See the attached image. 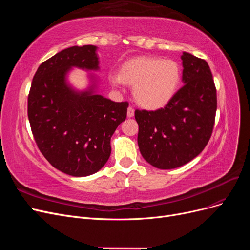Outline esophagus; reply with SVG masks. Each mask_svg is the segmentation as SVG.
<instances>
[{"mask_svg": "<svg viewBox=\"0 0 250 250\" xmlns=\"http://www.w3.org/2000/svg\"><path fill=\"white\" fill-rule=\"evenodd\" d=\"M133 116H134V109L131 106H129V107H128V109H127V117L128 118H132Z\"/></svg>", "mask_w": 250, "mask_h": 250, "instance_id": "obj_1", "label": "esophagus"}]
</instances>
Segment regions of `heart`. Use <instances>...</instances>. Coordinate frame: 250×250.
<instances>
[{"label":"heart","mask_w":250,"mask_h":250,"mask_svg":"<svg viewBox=\"0 0 250 250\" xmlns=\"http://www.w3.org/2000/svg\"><path fill=\"white\" fill-rule=\"evenodd\" d=\"M181 77L180 67L172 59L139 57L126 62L119 73L109 74L116 87L124 83L133 87V96L140 106L149 110L165 107L175 96Z\"/></svg>","instance_id":"b5f03b06"}]
</instances>
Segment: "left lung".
<instances>
[{
  "label": "left lung",
  "mask_w": 250,
  "mask_h": 250,
  "mask_svg": "<svg viewBox=\"0 0 250 250\" xmlns=\"http://www.w3.org/2000/svg\"><path fill=\"white\" fill-rule=\"evenodd\" d=\"M184 86L169 104L155 111L135 110L138 144L145 161L169 170L191 162L207 146L213 132L217 95L206 60L184 52Z\"/></svg>",
  "instance_id": "8db88e82"
}]
</instances>
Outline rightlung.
Returning <instances> with one entry per match:
<instances>
[{
	"mask_svg": "<svg viewBox=\"0 0 250 250\" xmlns=\"http://www.w3.org/2000/svg\"><path fill=\"white\" fill-rule=\"evenodd\" d=\"M97 47L60 51L37 69L28 97V118L37 147L47 161L67 175L88 176L108 161L110 139L125 121L128 102H113L97 93L99 79L88 74L85 89L67 80L73 67L99 71Z\"/></svg>",
	"mask_w": 250,
	"mask_h": 250,
	"instance_id": "add662e5",
	"label": "right lung"
}]
</instances>
